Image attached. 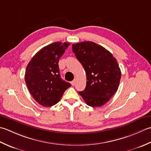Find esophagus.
<instances>
[{"label":"esophagus","mask_w":151,"mask_h":151,"mask_svg":"<svg viewBox=\"0 0 151 151\" xmlns=\"http://www.w3.org/2000/svg\"><path fill=\"white\" fill-rule=\"evenodd\" d=\"M76 79L73 80V81L71 82V84H72V85H75V83H76Z\"/></svg>","instance_id":"1"}]
</instances>
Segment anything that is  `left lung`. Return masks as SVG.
Segmentation results:
<instances>
[{
  "instance_id": "1",
  "label": "left lung",
  "mask_w": 151,
  "mask_h": 151,
  "mask_svg": "<svg viewBox=\"0 0 151 151\" xmlns=\"http://www.w3.org/2000/svg\"><path fill=\"white\" fill-rule=\"evenodd\" d=\"M72 51L87 76L85 90L78 93L89 106H104L117 91L121 81V72L116 58L93 42L73 44Z\"/></svg>"
}]
</instances>
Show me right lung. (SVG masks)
Returning <instances> with one entry per match:
<instances>
[{
	"label": "right lung",
	"mask_w": 151,
	"mask_h": 151,
	"mask_svg": "<svg viewBox=\"0 0 151 151\" xmlns=\"http://www.w3.org/2000/svg\"><path fill=\"white\" fill-rule=\"evenodd\" d=\"M70 43L54 42L36 53L26 68L24 80L30 94L42 106L57 104L71 84L61 78L58 60Z\"/></svg>",
	"instance_id": "obj_1"
}]
</instances>
